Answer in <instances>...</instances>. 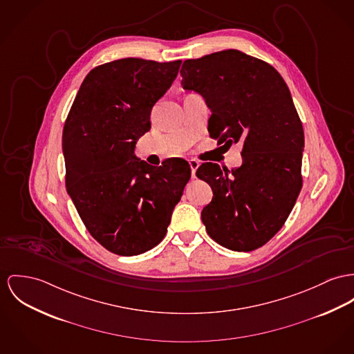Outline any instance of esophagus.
Returning <instances> with one entry per match:
<instances>
[{
  "mask_svg": "<svg viewBox=\"0 0 354 354\" xmlns=\"http://www.w3.org/2000/svg\"><path fill=\"white\" fill-rule=\"evenodd\" d=\"M189 164H190L191 167V176H192V178H195V172H196V168L199 167V162H198V160H195V159H190V160H189Z\"/></svg>",
  "mask_w": 354,
  "mask_h": 354,
  "instance_id": "esophagus-1",
  "label": "esophagus"
}]
</instances>
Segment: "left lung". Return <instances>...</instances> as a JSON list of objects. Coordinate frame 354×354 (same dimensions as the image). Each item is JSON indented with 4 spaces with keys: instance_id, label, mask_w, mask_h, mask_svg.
I'll return each instance as SVG.
<instances>
[{
    "instance_id": "8db88e82",
    "label": "left lung",
    "mask_w": 354,
    "mask_h": 354,
    "mask_svg": "<svg viewBox=\"0 0 354 354\" xmlns=\"http://www.w3.org/2000/svg\"><path fill=\"white\" fill-rule=\"evenodd\" d=\"M180 75L212 110L210 136L244 142L243 165L230 176L217 164L196 169L213 190L202 222L223 248L254 250L281 229L303 185L304 133L291 93L271 64L237 50L185 60Z\"/></svg>"
}]
</instances>
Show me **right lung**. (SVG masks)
I'll return each instance as SVG.
<instances>
[{
    "mask_svg": "<svg viewBox=\"0 0 354 354\" xmlns=\"http://www.w3.org/2000/svg\"><path fill=\"white\" fill-rule=\"evenodd\" d=\"M180 63L127 57L97 66L67 114L66 189L91 237L111 253L136 256L159 244L190 180L183 159L152 167L133 153Z\"/></svg>",
    "mask_w": 354,
    "mask_h": 354,
    "instance_id": "1",
    "label": "right lung"
}]
</instances>
